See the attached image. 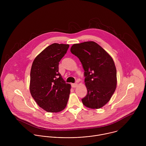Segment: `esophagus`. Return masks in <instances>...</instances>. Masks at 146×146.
Segmentation results:
<instances>
[{
	"mask_svg": "<svg viewBox=\"0 0 146 146\" xmlns=\"http://www.w3.org/2000/svg\"><path fill=\"white\" fill-rule=\"evenodd\" d=\"M77 86H78V84L77 83L71 84V86H72V88H75V87H76Z\"/></svg>",
	"mask_w": 146,
	"mask_h": 146,
	"instance_id": "34e87169",
	"label": "esophagus"
}]
</instances>
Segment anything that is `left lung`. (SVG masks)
I'll return each mask as SVG.
<instances>
[{
  "instance_id": "left-lung-1",
  "label": "left lung",
  "mask_w": 146,
  "mask_h": 146,
  "mask_svg": "<svg viewBox=\"0 0 146 146\" xmlns=\"http://www.w3.org/2000/svg\"><path fill=\"white\" fill-rule=\"evenodd\" d=\"M71 52L82 63L86 96L82 101L86 107L98 109L106 104L117 84L116 69L111 57L94 42L74 44Z\"/></svg>"
}]
</instances>
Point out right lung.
I'll use <instances>...</instances> for the list:
<instances>
[{
    "instance_id": "1",
    "label": "right lung",
    "mask_w": 146,
    "mask_h": 146,
    "mask_svg": "<svg viewBox=\"0 0 146 146\" xmlns=\"http://www.w3.org/2000/svg\"><path fill=\"white\" fill-rule=\"evenodd\" d=\"M68 48V44L53 43L35 58L31 66V94L40 107L49 112L61 111L68 102L71 85L63 80L58 66Z\"/></svg>"
}]
</instances>
